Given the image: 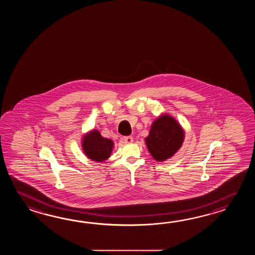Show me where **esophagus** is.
I'll use <instances>...</instances> for the list:
<instances>
[{"label": "esophagus", "instance_id": "1", "mask_svg": "<svg viewBox=\"0 0 255 255\" xmlns=\"http://www.w3.org/2000/svg\"><path fill=\"white\" fill-rule=\"evenodd\" d=\"M122 139H123V141H125L126 143H131V142H133V136H131V135L123 136Z\"/></svg>", "mask_w": 255, "mask_h": 255}]
</instances>
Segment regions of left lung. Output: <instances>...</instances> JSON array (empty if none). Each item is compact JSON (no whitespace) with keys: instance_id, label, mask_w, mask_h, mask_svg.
<instances>
[{"instance_id":"left-lung-1","label":"left lung","mask_w":255,"mask_h":255,"mask_svg":"<svg viewBox=\"0 0 255 255\" xmlns=\"http://www.w3.org/2000/svg\"><path fill=\"white\" fill-rule=\"evenodd\" d=\"M184 140V131L168 115H162L153 122L146 137L147 149L153 158L164 161L179 150Z\"/></svg>"}]
</instances>
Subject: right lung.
Segmentation results:
<instances>
[{
	"label": "right lung",
	"mask_w": 255,
	"mask_h": 255,
	"mask_svg": "<svg viewBox=\"0 0 255 255\" xmlns=\"http://www.w3.org/2000/svg\"><path fill=\"white\" fill-rule=\"evenodd\" d=\"M114 146L111 139L103 137L98 130H92L83 137L82 147L90 159L101 162L108 159Z\"/></svg>",
	"instance_id": "add662e5"
}]
</instances>
